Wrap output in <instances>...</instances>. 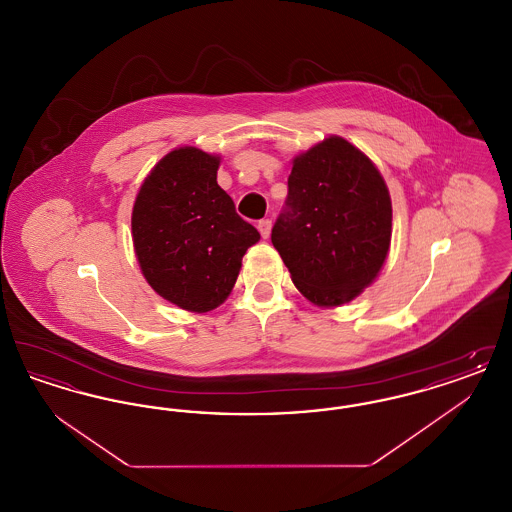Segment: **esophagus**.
I'll return each mask as SVG.
<instances>
[{"label":"esophagus","mask_w":512,"mask_h":512,"mask_svg":"<svg viewBox=\"0 0 512 512\" xmlns=\"http://www.w3.org/2000/svg\"><path fill=\"white\" fill-rule=\"evenodd\" d=\"M257 228H259V232H261V236L267 240L268 236H270V228H272V220L263 219L257 222Z\"/></svg>","instance_id":"1"}]
</instances>
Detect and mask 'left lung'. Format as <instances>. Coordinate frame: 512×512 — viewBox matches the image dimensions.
<instances>
[{"label":"left lung","instance_id":"obj_1","mask_svg":"<svg viewBox=\"0 0 512 512\" xmlns=\"http://www.w3.org/2000/svg\"><path fill=\"white\" fill-rule=\"evenodd\" d=\"M270 240L311 303H349L374 282L390 251L391 199L382 174L340 136L297 155Z\"/></svg>","mask_w":512,"mask_h":512}]
</instances>
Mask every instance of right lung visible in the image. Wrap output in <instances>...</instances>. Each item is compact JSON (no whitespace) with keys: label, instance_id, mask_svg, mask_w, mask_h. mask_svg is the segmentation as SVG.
Segmentation results:
<instances>
[{"label":"right lung","instance_id":"obj_1","mask_svg":"<svg viewBox=\"0 0 512 512\" xmlns=\"http://www.w3.org/2000/svg\"><path fill=\"white\" fill-rule=\"evenodd\" d=\"M219 155L178 147L147 174L132 209V240L147 284L176 307L207 313L230 295L261 234L217 184Z\"/></svg>","mask_w":512,"mask_h":512}]
</instances>
